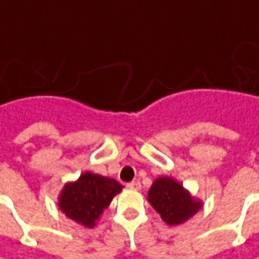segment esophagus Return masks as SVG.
<instances>
[{
    "label": "esophagus",
    "mask_w": 259,
    "mask_h": 259,
    "mask_svg": "<svg viewBox=\"0 0 259 259\" xmlns=\"http://www.w3.org/2000/svg\"><path fill=\"white\" fill-rule=\"evenodd\" d=\"M126 187L131 189V190H140L141 189V183L140 182H131V183L126 184Z\"/></svg>",
    "instance_id": "34e87169"
}]
</instances>
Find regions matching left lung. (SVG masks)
<instances>
[{"label": "left lung", "mask_w": 259, "mask_h": 259, "mask_svg": "<svg viewBox=\"0 0 259 259\" xmlns=\"http://www.w3.org/2000/svg\"><path fill=\"white\" fill-rule=\"evenodd\" d=\"M148 202L167 225L183 224L202 207V202L192 197L171 177H158L155 180L148 192Z\"/></svg>", "instance_id": "left-lung-1"}]
</instances>
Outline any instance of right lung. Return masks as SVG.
Instances as JSON below:
<instances>
[{"label": "right lung", "instance_id": "add662e5", "mask_svg": "<svg viewBox=\"0 0 259 259\" xmlns=\"http://www.w3.org/2000/svg\"><path fill=\"white\" fill-rule=\"evenodd\" d=\"M122 187L115 179L86 171L76 182L65 184L59 196V207L72 221L94 228Z\"/></svg>", "mask_w": 259, "mask_h": 259}]
</instances>
